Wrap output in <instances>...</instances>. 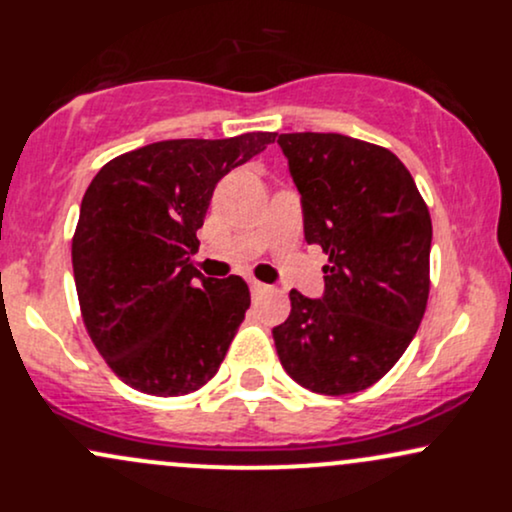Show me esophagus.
<instances>
[{"label": "esophagus", "instance_id": "esophagus-1", "mask_svg": "<svg viewBox=\"0 0 512 512\" xmlns=\"http://www.w3.org/2000/svg\"><path fill=\"white\" fill-rule=\"evenodd\" d=\"M250 291H252V296H262V293H267L269 291V286L267 284H262V281H255L252 279L250 281Z\"/></svg>", "mask_w": 512, "mask_h": 512}]
</instances>
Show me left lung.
Segmentation results:
<instances>
[{
  "label": "left lung",
  "instance_id": "1",
  "mask_svg": "<svg viewBox=\"0 0 512 512\" xmlns=\"http://www.w3.org/2000/svg\"><path fill=\"white\" fill-rule=\"evenodd\" d=\"M301 192L305 240L330 255L325 296L293 289L274 327L281 366L317 395L375 385L402 358L431 291V214L404 163L344 134H279Z\"/></svg>",
  "mask_w": 512,
  "mask_h": 512
}]
</instances>
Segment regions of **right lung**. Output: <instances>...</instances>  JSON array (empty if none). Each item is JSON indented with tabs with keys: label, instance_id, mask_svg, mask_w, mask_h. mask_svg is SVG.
Here are the masks:
<instances>
[{
	"label": "right lung",
	"instance_id": "right-lung-1",
	"mask_svg": "<svg viewBox=\"0 0 512 512\" xmlns=\"http://www.w3.org/2000/svg\"><path fill=\"white\" fill-rule=\"evenodd\" d=\"M276 132L168 139L98 170L81 199L72 267L84 327L122 383L156 397L190 395L219 370L250 289L209 279L190 255L223 175Z\"/></svg>",
	"mask_w": 512,
	"mask_h": 512
}]
</instances>
